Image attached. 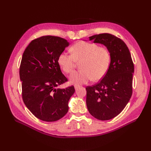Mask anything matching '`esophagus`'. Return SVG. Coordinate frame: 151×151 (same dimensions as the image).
Instances as JSON below:
<instances>
[{
	"mask_svg": "<svg viewBox=\"0 0 151 151\" xmlns=\"http://www.w3.org/2000/svg\"><path fill=\"white\" fill-rule=\"evenodd\" d=\"M79 87H80V86H79V85H74V88H75L76 89H77Z\"/></svg>",
	"mask_w": 151,
	"mask_h": 151,
	"instance_id": "34e87169",
	"label": "esophagus"
}]
</instances>
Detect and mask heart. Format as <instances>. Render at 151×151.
<instances>
[{
  "label": "heart",
  "instance_id": "heart-1",
  "mask_svg": "<svg viewBox=\"0 0 151 151\" xmlns=\"http://www.w3.org/2000/svg\"><path fill=\"white\" fill-rule=\"evenodd\" d=\"M72 55L62 52L58 56V63L66 74H70L81 63V70L73 72L70 82L75 84L88 83L93 79L99 81L105 76L111 62L109 51L105 47H100L93 42L80 41L70 48Z\"/></svg>",
  "mask_w": 151,
  "mask_h": 151
}]
</instances>
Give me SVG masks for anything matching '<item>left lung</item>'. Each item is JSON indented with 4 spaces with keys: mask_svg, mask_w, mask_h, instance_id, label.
<instances>
[{
    "mask_svg": "<svg viewBox=\"0 0 151 151\" xmlns=\"http://www.w3.org/2000/svg\"><path fill=\"white\" fill-rule=\"evenodd\" d=\"M89 39L106 46L111 63L99 83L86 88L87 108L96 119L109 120L123 111L132 96L134 65L126 44L115 35L105 33Z\"/></svg>",
    "mask_w": 151,
    "mask_h": 151,
    "instance_id": "8db88e82",
    "label": "left lung"
}]
</instances>
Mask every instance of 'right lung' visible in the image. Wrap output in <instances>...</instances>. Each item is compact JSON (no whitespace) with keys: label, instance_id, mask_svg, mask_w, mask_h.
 Instances as JSON below:
<instances>
[{"label":"right lung","instance_id":"add662e5","mask_svg":"<svg viewBox=\"0 0 151 151\" xmlns=\"http://www.w3.org/2000/svg\"><path fill=\"white\" fill-rule=\"evenodd\" d=\"M68 45L66 39L46 35L32 40L23 52L19 67L23 100L42 121H58L68 111L74 86L56 89L68 81L60 70L58 58Z\"/></svg>","mask_w":151,"mask_h":151}]
</instances>
